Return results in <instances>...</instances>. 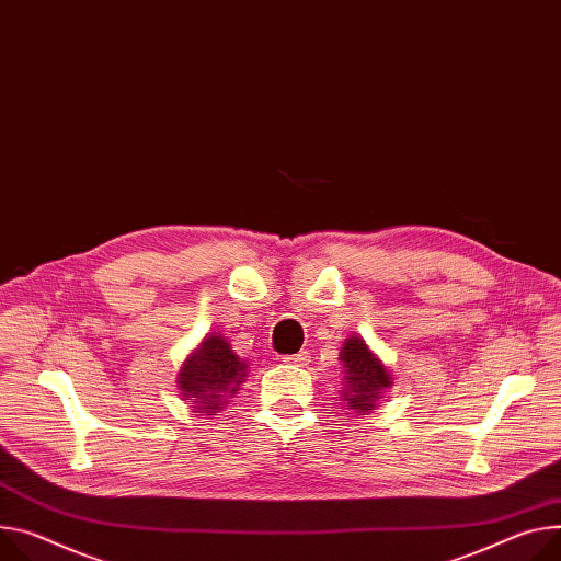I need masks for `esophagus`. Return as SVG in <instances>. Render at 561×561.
Here are the masks:
<instances>
[{"label":"esophagus","mask_w":561,"mask_h":561,"mask_svg":"<svg viewBox=\"0 0 561 561\" xmlns=\"http://www.w3.org/2000/svg\"><path fill=\"white\" fill-rule=\"evenodd\" d=\"M309 351H299V353H293V355H286L284 358V363H288V365H295V367H304L309 363Z\"/></svg>","instance_id":"esophagus-1"}]
</instances>
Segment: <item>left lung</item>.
I'll return each mask as SVG.
<instances>
[{
    "mask_svg": "<svg viewBox=\"0 0 561 561\" xmlns=\"http://www.w3.org/2000/svg\"><path fill=\"white\" fill-rule=\"evenodd\" d=\"M340 360L346 374L342 398L348 400L353 414L365 416L374 410L385 389L391 387V374L360 335H351L342 344Z\"/></svg>",
    "mask_w": 561,
    "mask_h": 561,
    "instance_id": "left-lung-1",
    "label": "left lung"
}]
</instances>
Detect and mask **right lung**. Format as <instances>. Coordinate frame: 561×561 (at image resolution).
Returning <instances> with one entry per match:
<instances>
[{"instance_id":"1","label":"right lung","mask_w":561,"mask_h":561,"mask_svg":"<svg viewBox=\"0 0 561 561\" xmlns=\"http://www.w3.org/2000/svg\"><path fill=\"white\" fill-rule=\"evenodd\" d=\"M248 365L232 351L230 342L215 333L198 344L179 374V389L194 412L217 416L232 393L239 391Z\"/></svg>"}]
</instances>
